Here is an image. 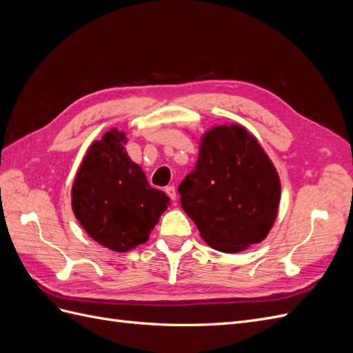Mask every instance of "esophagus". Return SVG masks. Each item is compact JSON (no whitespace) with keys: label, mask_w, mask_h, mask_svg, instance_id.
Here are the masks:
<instances>
[{"label":"esophagus","mask_w":353,"mask_h":353,"mask_svg":"<svg viewBox=\"0 0 353 353\" xmlns=\"http://www.w3.org/2000/svg\"><path fill=\"white\" fill-rule=\"evenodd\" d=\"M165 191H166V194L169 196V199H170V200H176V190H175V187H174V185H169V187H166V188H165Z\"/></svg>","instance_id":"34e87169"}]
</instances>
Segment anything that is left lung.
I'll return each mask as SVG.
<instances>
[{"label": "left lung", "mask_w": 353, "mask_h": 353, "mask_svg": "<svg viewBox=\"0 0 353 353\" xmlns=\"http://www.w3.org/2000/svg\"><path fill=\"white\" fill-rule=\"evenodd\" d=\"M181 206L210 248L237 253L261 243L279 212V174L241 125L212 128L196 168L178 187Z\"/></svg>", "instance_id": "obj_1"}]
</instances>
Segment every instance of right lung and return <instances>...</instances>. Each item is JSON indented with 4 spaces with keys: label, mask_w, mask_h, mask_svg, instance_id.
<instances>
[{
    "label": "right lung",
    "mask_w": 353,
    "mask_h": 353,
    "mask_svg": "<svg viewBox=\"0 0 353 353\" xmlns=\"http://www.w3.org/2000/svg\"><path fill=\"white\" fill-rule=\"evenodd\" d=\"M126 141L116 128L94 141L72 187L74 216L90 237L114 252L145 243L169 203L128 156Z\"/></svg>",
    "instance_id": "1"
}]
</instances>
